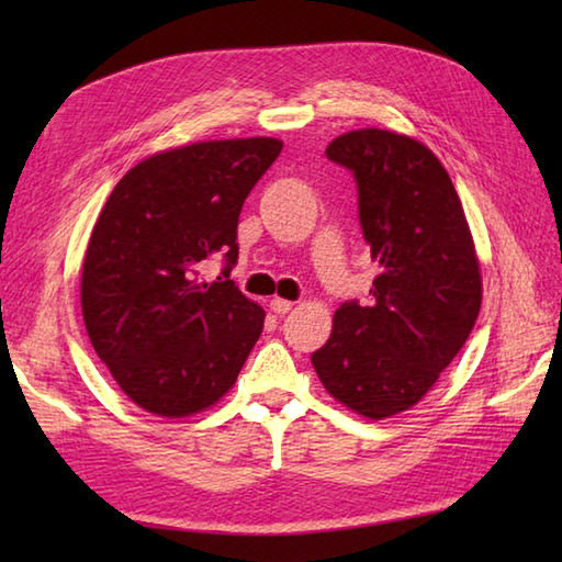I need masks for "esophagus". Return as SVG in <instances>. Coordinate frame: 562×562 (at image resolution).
<instances>
[{"mask_svg":"<svg viewBox=\"0 0 562 562\" xmlns=\"http://www.w3.org/2000/svg\"><path fill=\"white\" fill-rule=\"evenodd\" d=\"M270 308H272V312L278 314V316H282V314L290 312L292 302H290V300H280V296H272V300H270Z\"/></svg>","mask_w":562,"mask_h":562,"instance_id":"esophagus-1","label":"esophagus"}]
</instances>
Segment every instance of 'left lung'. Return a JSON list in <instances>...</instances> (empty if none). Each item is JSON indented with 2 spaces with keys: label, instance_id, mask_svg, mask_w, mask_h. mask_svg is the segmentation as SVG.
Segmentation results:
<instances>
[{
  "label": "left lung",
  "instance_id": "8db88e82",
  "mask_svg": "<svg viewBox=\"0 0 562 562\" xmlns=\"http://www.w3.org/2000/svg\"><path fill=\"white\" fill-rule=\"evenodd\" d=\"M326 157L352 171L364 241L379 262L372 302H345L312 364L333 398L369 420L413 408L481 312V266L445 166L391 130H352Z\"/></svg>",
  "mask_w": 562,
  "mask_h": 562
}]
</instances>
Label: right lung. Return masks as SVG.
Instances as JSON below:
<instances>
[{"mask_svg":"<svg viewBox=\"0 0 562 562\" xmlns=\"http://www.w3.org/2000/svg\"><path fill=\"white\" fill-rule=\"evenodd\" d=\"M280 151L272 137L159 151L105 200L81 270L83 326L117 386L147 413L210 408L260 338L266 312L229 272L244 200ZM210 255L227 262L217 283L196 278Z\"/></svg>","mask_w":562,"mask_h":562,"instance_id":"1","label":"right lung"}]
</instances>
